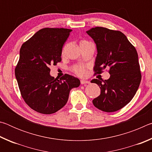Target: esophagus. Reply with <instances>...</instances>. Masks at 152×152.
Masks as SVG:
<instances>
[{
  "label": "esophagus",
  "mask_w": 152,
  "mask_h": 152,
  "mask_svg": "<svg viewBox=\"0 0 152 152\" xmlns=\"http://www.w3.org/2000/svg\"><path fill=\"white\" fill-rule=\"evenodd\" d=\"M81 84H89L90 82L88 80H80Z\"/></svg>",
  "instance_id": "obj_1"
}]
</instances>
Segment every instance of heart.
<instances>
[{
    "instance_id": "heart-1",
    "label": "heart",
    "mask_w": 152,
    "mask_h": 152,
    "mask_svg": "<svg viewBox=\"0 0 152 152\" xmlns=\"http://www.w3.org/2000/svg\"><path fill=\"white\" fill-rule=\"evenodd\" d=\"M88 43V42H86V41H82L80 43V45L84 44V43ZM73 72L79 76H85L86 72V68L84 66H76L75 67H74Z\"/></svg>"
}]
</instances>
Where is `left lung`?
Here are the masks:
<instances>
[{"label": "left lung", "mask_w": 152, "mask_h": 152, "mask_svg": "<svg viewBox=\"0 0 152 152\" xmlns=\"http://www.w3.org/2000/svg\"><path fill=\"white\" fill-rule=\"evenodd\" d=\"M86 33L96 45L94 74L109 68L110 78L93 79L101 88V94L92 103L97 109L110 113L122 109L132 101L140 86L141 74L135 48L119 31L96 27Z\"/></svg>", "instance_id": "1"}]
</instances>
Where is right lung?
Wrapping results in <instances>:
<instances>
[{
  "mask_svg": "<svg viewBox=\"0 0 152 152\" xmlns=\"http://www.w3.org/2000/svg\"><path fill=\"white\" fill-rule=\"evenodd\" d=\"M72 29L43 28L23 43L15 77L20 94L30 108L42 114L57 112L66 104L72 88L80 81L69 74L50 76L51 65L61 61L62 47Z\"/></svg>",
  "mask_w": 152,
  "mask_h": 152,
  "instance_id": "add662e5",
  "label": "right lung"
}]
</instances>
